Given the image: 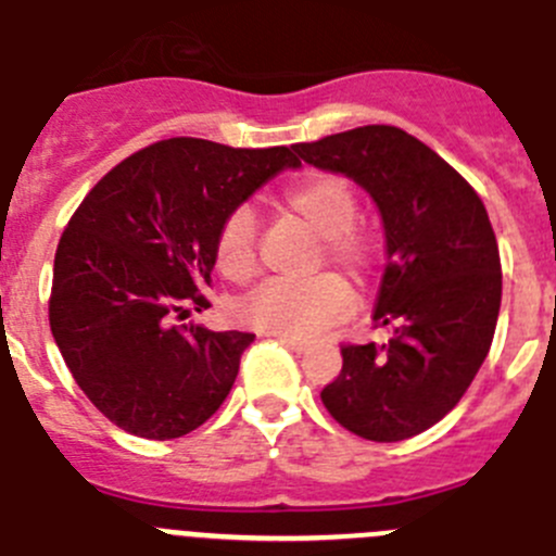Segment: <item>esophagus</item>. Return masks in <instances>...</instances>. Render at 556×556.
I'll use <instances>...</instances> for the list:
<instances>
[{
    "instance_id": "esophagus-1",
    "label": "esophagus",
    "mask_w": 556,
    "mask_h": 556,
    "mask_svg": "<svg viewBox=\"0 0 556 556\" xmlns=\"http://www.w3.org/2000/svg\"><path fill=\"white\" fill-rule=\"evenodd\" d=\"M275 339L281 341L283 348H289L292 353H298V355H303L305 350H308V341H303V339H289V336H275Z\"/></svg>"
}]
</instances>
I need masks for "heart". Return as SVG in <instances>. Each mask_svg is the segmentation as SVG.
I'll return each mask as SVG.
<instances>
[{
	"mask_svg": "<svg viewBox=\"0 0 556 556\" xmlns=\"http://www.w3.org/2000/svg\"><path fill=\"white\" fill-rule=\"evenodd\" d=\"M281 208L319 239L317 264L325 258L353 281L364 278L371 244L355 228L358 195L348 178L312 173L283 192ZM215 262L233 283L251 281L256 275V220L251 208H233L223 220L215 239ZM348 312L350 289L336 275H314L305 281L264 283L242 300L239 319L262 333L303 339L339 323Z\"/></svg>",
	"mask_w": 556,
	"mask_h": 556,
	"instance_id": "1",
	"label": "heart"
}]
</instances>
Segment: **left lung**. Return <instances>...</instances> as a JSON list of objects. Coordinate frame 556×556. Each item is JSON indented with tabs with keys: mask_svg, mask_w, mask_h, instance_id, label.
<instances>
[{
	"mask_svg": "<svg viewBox=\"0 0 556 556\" xmlns=\"http://www.w3.org/2000/svg\"><path fill=\"white\" fill-rule=\"evenodd\" d=\"M294 154L344 173L378 203L386 264L375 323L386 344H344L328 414L366 441H405L444 419L480 371L502 305V262L466 178L396 126H358Z\"/></svg>",
	"mask_w": 556,
	"mask_h": 556,
	"instance_id": "8db88e82",
	"label": "left lung"
}]
</instances>
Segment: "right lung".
<instances>
[{
	"mask_svg": "<svg viewBox=\"0 0 556 556\" xmlns=\"http://www.w3.org/2000/svg\"><path fill=\"white\" fill-rule=\"evenodd\" d=\"M300 160L287 146L231 149L170 137L112 167L54 253L49 325L76 386L121 430L181 438L215 414L256 336L170 325L215 269L223 220Z\"/></svg>",
	"mask_w": 556,
	"mask_h": 556,
	"instance_id": "right-lung-1",
	"label": "right lung"
}]
</instances>
